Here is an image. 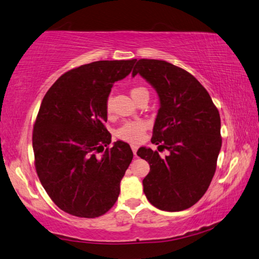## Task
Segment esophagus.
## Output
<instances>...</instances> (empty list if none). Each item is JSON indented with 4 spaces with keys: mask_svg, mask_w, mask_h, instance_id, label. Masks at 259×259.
<instances>
[{
    "mask_svg": "<svg viewBox=\"0 0 259 259\" xmlns=\"http://www.w3.org/2000/svg\"><path fill=\"white\" fill-rule=\"evenodd\" d=\"M131 150H133L134 154H135V157H136V155H137V150H138V146H137L136 144H131Z\"/></svg>",
    "mask_w": 259,
    "mask_h": 259,
    "instance_id": "esophagus-1",
    "label": "esophagus"
}]
</instances>
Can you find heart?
Wrapping results in <instances>:
<instances>
[{
	"mask_svg": "<svg viewBox=\"0 0 259 259\" xmlns=\"http://www.w3.org/2000/svg\"><path fill=\"white\" fill-rule=\"evenodd\" d=\"M130 94L135 99V101H137L139 98L144 96V94H149V92H147V90L145 88H143V86H135V88L130 90ZM106 112L108 114L112 112V99H110V98L106 100ZM146 129L147 124L145 121L138 120L126 122L116 130V136L124 142L137 144V143L141 142L143 137H144Z\"/></svg>",
	"mask_w": 259,
	"mask_h": 259,
	"instance_id": "heart-1",
	"label": "heart"
}]
</instances>
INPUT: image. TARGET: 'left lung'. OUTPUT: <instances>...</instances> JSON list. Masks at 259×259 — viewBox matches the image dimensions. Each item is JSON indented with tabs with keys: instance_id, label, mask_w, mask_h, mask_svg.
Listing matches in <instances>:
<instances>
[{
	"instance_id": "1",
	"label": "left lung",
	"mask_w": 259,
	"mask_h": 259,
	"mask_svg": "<svg viewBox=\"0 0 259 259\" xmlns=\"http://www.w3.org/2000/svg\"><path fill=\"white\" fill-rule=\"evenodd\" d=\"M139 73L157 90L160 108L151 142L158 151L141 147L137 155L150 163L143 180L144 194L159 210L176 212L191 207L210 187L223 138L219 110L210 94L182 68L160 60H138Z\"/></svg>"
}]
</instances>
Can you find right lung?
<instances>
[{
    "label": "right lung",
    "instance_id": "right-lung-1",
    "mask_svg": "<svg viewBox=\"0 0 259 259\" xmlns=\"http://www.w3.org/2000/svg\"><path fill=\"white\" fill-rule=\"evenodd\" d=\"M135 62L97 61L73 68L41 102L32 134L35 170L51 199L69 214L97 218L120 195L134 153L121 141L108 147L112 135L105 126L106 100L113 84L128 76Z\"/></svg>",
    "mask_w": 259,
    "mask_h": 259
}]
</instances>
